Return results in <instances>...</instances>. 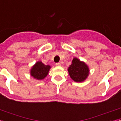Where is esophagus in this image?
<instances>
[{
  "mask_svg": "<svg viewBox=\"0 0 121 121\" xmlns=\"http://www.w3.org/2000/svg\"><path fill=\"white\" fill-rule=\"evenodd\" d=\"M56 66H60V64L59 62L56 63Z\"/></svg>",
  "mask_w": 121,
  "mask_h": 121,
  "instance_id": "34e87169",
  "label": "esophagus"
}]
</instances>
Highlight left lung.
I'll list each match as a JSON object with an SVG mask.
<instances>
[{
  "label": "left lung",
  "mask_w": 121,
  "mask_h": 121,
  "mask_svg": "<svg viewBox=\"0 0 121 121\" xmlns=\"http://www.w3.org/2000/svg\"><path fill=\"white\" fill-rule=\"evenodd\" d=\"M72 79L77 82H81L86 78L89 74V69L86 65L77 58L72 60V64L68 69Z\"/></svg>",
  "instance_id": "8db88e82"
}]
</instances>
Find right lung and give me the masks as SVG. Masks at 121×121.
Returning <instances> with one entry per match:
<instances>
[{
    "label": "right lung",
    "instance_id": "right-lung-1",
    "mask_svg": "<svg viewBox=\"0 0 121 121\" xmlns=\"http://www.w3.org/2000/svg\"><path fill=\"white\" fill-rule=\"evenodd\" d=\"M51 67L46 65L41 62H38L31 70V75L38 80L43 79L48 74Z\"/></svg>",
    "mask_w": 121,
    "mask_h": 121
}]
</instances>
